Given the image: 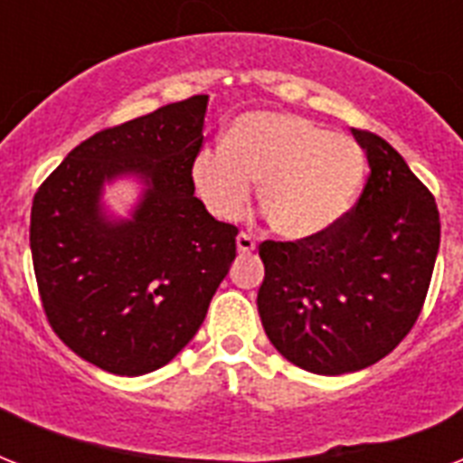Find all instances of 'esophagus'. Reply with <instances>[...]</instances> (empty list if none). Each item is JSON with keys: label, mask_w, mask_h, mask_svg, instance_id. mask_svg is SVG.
Segmentation results:
<instances>
[{"label": "esophagus", "mask_w": 463, "mask_h": 463, "mask_svg": "<svg viewBox=\"0 0 463 463\" xmlns=\"http://www.w3.org/2000/svg\"><path fill=\"white\" fill-rule=\"evenodd\" d=\"M235 245H238V252L250 254L257 250V242H254L252 235H247V232H240L238 238H235Z\"/></svg>", "instance_id": "esophagus-1"}]
</instances>
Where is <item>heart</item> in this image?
Here are the masks:
<instances>
[{
    "label": "heart",
    "instance_id": "heart-1",
    "mask_svg": "<svg viewBox=\"0 0 463 463\" xmlns=\"http://www.w3.org/2000/svg\"><path fill=\"white\" fill-rule=\"evenodd\" d=\"M363 180L365 156L355 141L300 115L271 110L240 115L223 148H206L192 165L199 202L221 221L242 216L252 182H260V211L286 240L329 231L351 211Z\"/></svg>",
    "mask_w": 463,
    "mask_h": 463
}]
</instances>
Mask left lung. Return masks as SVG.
Here are the masks:
<instances>
[{
    "label": "left lung",
    "instance_id": "left-lung-1",
    "mask_svg": "<svg viewBox=\"0 0 463 463\" xmlns=\"http://www.w3.org/2000/svg\"><path fill=\"white\" fill-rule=\"evenodd\" d=\"M351 132L370 163L355 206L319 235L260 245L264 331L315 374L355 373L394 351L423 309L439 250L430 189L382 137Z\"/></svg>",
    "mask_w": 463,
    "mask_h": 463
}]
</instances>
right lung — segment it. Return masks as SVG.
<instances>
[{"mask_svg": "<svg viewBox=\"0 0 463 463\" xmlns=\"http://www.w3.org/2000/svg\"><path fill=\"white\" fill-rule=\"evenodd\" d=\"M209 96L110 127L61 160L33 196L31 252L47 322L105 373L167 365L202 326L235 260L238 228L194 196ZM137 174L147 189L132 219L110 222L105 181Z\"/></svg>", "mask_w": 463, "mask_h": 463, "instance_id": "add662e5", "label": "right lung"}]
</instances>
